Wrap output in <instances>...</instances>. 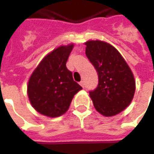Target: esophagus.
<instances>
[{
  "label": "esophagus",
  "instance_id": "esophagus-1",
  "mask_svg": "<svg viewBox=\"0 0 154 154\" xmlns=\"http://www.w3.org/2000/svg\"><path fill=\"white\" fill-rule=\"evenodd\" d=\"M80 85H81V87H82L84 88V87H85V84H84L83 81H82V82H80Z\"/></svg>",
  "mask_w": 154,
  "mask_h": 154
}]
</instances>
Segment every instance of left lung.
<instances>
[{"label":"left lung","instance_id":"left-lung-1","mask_svg":"<svg viewBox=\"0 0 154 154\" xmlns=\"http://www.w3.org/2000/svg\"><path fill=\"white\" fill-rule=\"evenodd\" d=\"M86 55L98 74L99 83L90 91L95 109L102 116L118 115L131 103L135 92L132 71L119 52L100 40L86 43Z\"/></svg>","mask_w":154,"mask_h":154}]
</instances>
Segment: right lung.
I'll return each mask as SVG.
<instances>
[{
	"label": "right lung",
	"instance_id": "right-lung-1",
	"mask_svg": "<svg viewBox=\"0 0 154 154\" xmlns=\"http://www.w3.org/2000/svg\"><path fill=\"white\" fill-rule=\"evenodd\" d=\"M73 46V44L62 45L48 54L29 79V100L41 115L51 118L63 115L74 95L82 89L66 67Z\"/></svg>",
	"mask_w": 154,
	"mask_h": 154
}]
</instances>
